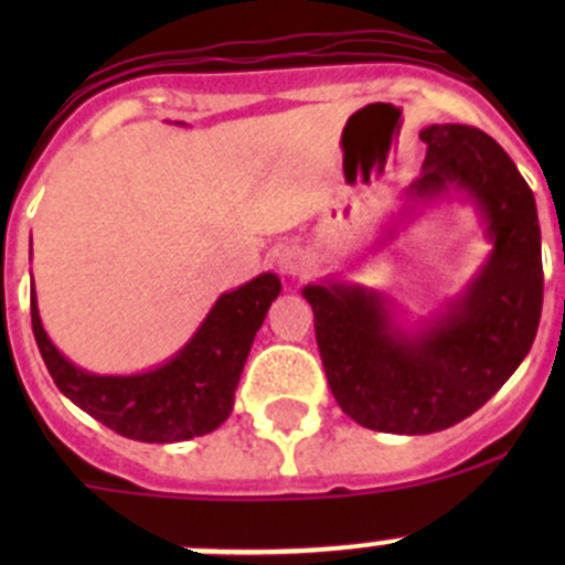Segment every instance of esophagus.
Here are the masks:
<instances>
[{
	"label": "esophagus",
	"mask_w": 565,
	"mask_h": 565,
	"mask_svg": "<svg viewBox=\"0 0 565 565\" xmlns=\"http://www.w3.org/2000/svg\"><path fill=\"white\" fill-rule=\"evenodd\" d=\"M278 270L289 278H298L309 270V259H306V254L300 248L287 246L278 250Z\"/></svg>",
	"instance_id": "esophagus-1"
}]
</instances>
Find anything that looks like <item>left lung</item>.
Masks as SVG:
<instances>
[{"mask_svg": "<svg viewBox=\"0 0 565 565\" xmlns=\"http://www.w3.org/2000/svg\"><path fill=\"white\" fill-rule=\"evenodd\" d=\"M426 161L398 193L391 241L426 207L470 204L489 254L459 295L409 319L383 289L328 276L306 284L328 385L339 407L374 431L431 435L489 402L533 347L544 300L535 199L503 147L470 125L420 130Z\"/></svg>", "mask_w": 565, "mask_h": 565, "instance_id": "left-lung-1", "label": "left lung"}]
</instances>
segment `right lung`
I'll list each match as a JSON object with an SVG mask.
<instances>
[{
	"instance_id": "obj_1",
	"label": "right lung",
	"mask_w": 565,
	"mask_h": 565,
	"mask_svg": "<svg viewBox=\"0 0 565 565\" xmlns=\"http://www.w3.org/2000/svg\"><path fill=\"white\" fill-rule=\"evenodd\" d=\"M278 292L276 273H259L221 292L172 358L136 374H95L67 361L45 333L35 289L32 330L51 380L76 407L128 440L182 443L215 431L230 418L254 335Z\"/></svg>"
}]
</instances>
